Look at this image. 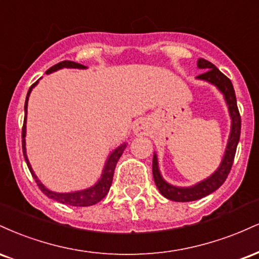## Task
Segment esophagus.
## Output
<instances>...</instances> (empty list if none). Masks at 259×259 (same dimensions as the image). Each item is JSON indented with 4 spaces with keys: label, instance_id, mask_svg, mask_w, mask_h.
Segmentation results:
<instances>
[{
    "label": "esophagus",
    "instance_id": "34e87169",
    "mask_svg": "<svg viewBox=\"0 0 259 259\" xmlns=\"http://www.w3.org/2000/svg\"><path fill=\"white\" fill-rule=\"evenodd\" d=\"M134 134L138 136H142V135H146L147 133V125L144 120H138L133 126Z\"/></svg>",
    "mask_w": 259,
    "mask_h": 259
}]
</instances>
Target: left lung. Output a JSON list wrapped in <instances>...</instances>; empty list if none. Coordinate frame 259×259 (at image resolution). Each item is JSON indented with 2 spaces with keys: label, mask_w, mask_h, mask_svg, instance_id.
<instances>
[{
  "label": "left lung",
  "mask_w": 259,
  "mask_h": 259,
  "mask_svg": "<svg viewBox=\"0 0 259 259\" xmlns=\"http://www.w3.org/2000/svg\"><path fill=\"white\" fill-rule=\"evenodd\" d=\"M197 68L204 69V72L201 75L196 76V79L214 85L224 97L231 119L230 134H229L227 147H225L224 156H223L219 167L215 169V171L212 175L192 186H175L165 181L160 174L157 153H153L152 173L157 189L165 198L175 202L200 200V198L206 197V196L214 192L223 185V183L227 180L228 174L230 173L235 153H236L237 144H239L240 140V133H241V117H240L239 109H237L236 96H235L234 86L231 84L230 79L227 78L214 64L203 58H200L197 61Z\"/></svg>",
  "instance_id": "8db88e82"
}]
</instances>
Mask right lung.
Instances as JSON below:
<instances>
[{
    "mask_svg": "<svg viewBox=\"0 0 259 259\" xmlns=\"http://www.w3.org/2000/svg\"><path fill=\"white\" fill-rule=\"evenodd\" d=\"M63 68H69V69H86L88 67H85V65L82 64L75 63V62H72V61H63V62H59L58 64H55L53 67L50 68L49 70H46V74L57 72V70L63 69ZM37 84H38V80L30 86V89H29L28 91V95H26L25 105H24V124H23V130H22V145H23V154H24L26 165H28L32 178H34L35 181H36L38 189H40L49 198H52V200L61 202V203L63 204H69V206H74V207H88V206H92V204H96L97 202H100L107 194H108L109 189H111V185H112L113 174H114L115 165H117L118 159H119L121 154H123L127 144L126 142H124V144H121L120 146H118L115 150H113L112 152L109 153L108 158H107L105 163V167L102 169V174H101L100 179L97 180L92 186L88 187V189L79 190V191H73V192H56V191H52V190L47 189V187L45 186L40 181V179L36 177V174L34 173V170H32L31 164L28 158V154H26V146H25L28 101L32 89H34Z\"/></svg>",
    "mask_w": 259,
    "mask_h": 259,
    "instance_id": "add662e5",
    "label": "right lung"
}]
</instances>
